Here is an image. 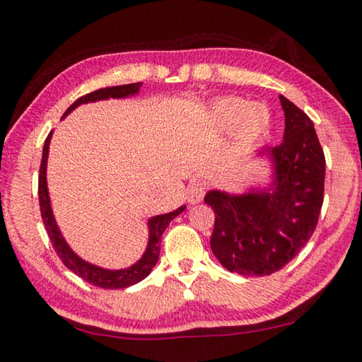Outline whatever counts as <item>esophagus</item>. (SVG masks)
<instances>
[{"instance_id":"34e87169","label":"esophagus","mask_w":362,"mask_h":362,"mask_svg":"<svg viewBox=\"0 0 362 362\" xmlns=\"http://www.w3.org/2000/svg\"><path fill=\"white\" fill-rule=\"evenodd\" d=\"M204 194H206V185L201 182L193 183V185L188 188V201L192 204L201 202L204 199Z\"/></svg>"}]
</instances>
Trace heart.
Returning a JSON list of instances; mask_svg holds the SVG:
<instances>
[{
  "instance_id": "heart-1",
  "label": "heart",
  "mask_w": 362,
  "mask_h": 362,
  "mask_svg": "<svg viewBox=\"0 0 362 362\" xmlns=\"http://www.w3.org/2000/svg\"><path fill=\"white\" fill-rule=\"evenodd\" d=\"M210 120L216 129L226 131L235 124V136L240 144L256 139L269 123L267 110L253 104L247 107V103L240 98H223L214 104L210 110Z\"/></svg>"
}]
</instances>
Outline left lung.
Returning <instances> with one entry per match:
<instances>
[{
  "label": "left lung",
  "instance_id": "8db88e82",
  "mask_svg": "<svg viewBox=\"0 0 362 362\" xmlns=\"http://www.w3.org/2000/svg\"><path fill=\"white\" fill-rule=\"evenodd\" d=\"M280 103L284 142L264 148L275 163L274 192H209L204 198L215 212L210 248L229 272L261 277L280 271L317 228L325 196L323 148L308 115L281 95Z\"/></svg>",
  "mask_w": 362,
  "mask_h": 362
}]
</instances>
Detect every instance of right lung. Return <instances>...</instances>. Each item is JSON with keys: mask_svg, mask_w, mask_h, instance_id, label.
I'll return each mask as SVG.
<instances>
[{"mask_svg": "<svg viewBox=\"0 0 362 362\" xmlns=\"http://www.w3.org/2000/svg\"><path fill=\"white\" fill-rule=\"evenodd\" d=\"M141 87H142V82H136V83L117 85V87H106V88L91 91V93L81 96L76 103H72L63 117H66L77 106H81V104L90 103V101L109 100V98H124L129 95H136ZM50 137H52V131L49 133L47 139H45V144H44L42 161H41V168H39L37 194H39V207H41V216H42L44 226H45V229H47L52 247H54L57 255L60 256L63 264L66 266L69 271L78 275V277L83 279L85 281H88L90 285L106 288V290H120V288H127V286L137 284V281L144 280L150 272H152L153 266L156 264V261H158L160 248H161V235L164 233V229L168 228L169 223L173 221L177 215L183 212L185 206L179 207L177 210H174V212L156 215V216H153V218H150V221H148V229H150L148 245H147L146 253H144L142 258L137 261L134 266H131L128 269H120V271H107V269H101L98 266L90 264V262L78 258V256L68 247V244L64 242L63 235L60 233V229H58V226H57L54 214H52L49 192H47V180H45V168H47Z\"/></svg>", "mask_w": 362, "mask_h": 362, "instance_id": "right-lung-1", "label": "right lung"}]
</instances>
